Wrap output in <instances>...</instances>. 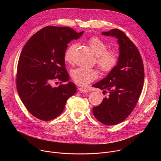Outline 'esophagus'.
<instances>
[{"mask_svg": "<svg viewBox=\"0 0 161 161\" xmlns=\"http://www.w3.org/2000/svg\"><path fill=\"white\" fill-rule=\"evenodd\" d=\"M80 90L81 92H89V90L88 88H86V87H83V86H81L80 87Z\"/></svg>", "mask_w": 161, "mask_h": 161, "instance_id": "34e87169", "label": "esophagus"}]
</instances>
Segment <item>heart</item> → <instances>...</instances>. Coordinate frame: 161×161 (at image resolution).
I'll return each instance as SVG.
<instances>
[{
	"instance_id": "b5f03b06",
	"label": "heart",
	"mask_w": 161,
	"mask_h": 161,
	"mask_svg": "<svg viewBox=\"0 0 161 161\" xmlns=\"http://www.w3.org/2000/svg\"><path fill=\"white\" fill-rule=\"evenodd\" d=\"M92 53L96 57V63L100 69L103 72H108L117 64L119 54L117 51L114 49L107 50V44L98 37L93 36L87 41ZM76 47L75 44H71L65 52L64 60L69 64L73 62V53ZM98 76L97 71L95 69L77 68L71 71L73 80L76 84L85 86L88 83L94 81Z\"/></svg>"
}]
</instances>
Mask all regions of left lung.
I'll list each match as a JSON object with an SVG mask.
<instances>
[{"mask_svg":"<svg viewBox=\"0 0 161 161\" xmlns=\"http://www.w3.org/2000/svg\"><path fill=\"white\" fill-rule=\"evenodd\" d=\"M103 35L117 39L119 57L117 65L100 81L93 85L108 96L97 106L93 107L94 117L106 125L118 124L126 119L135 108L144 82V67L135 44L124 32L111 29Z\"/></svg>","mask_w":161,"mask_h":161,"instance_id":"obj_1","label":"left lung"}]
</instances>
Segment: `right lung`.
Listing matches in <instances>:
<instances>
[{"label":"right lung","mask_w":161,"mask_h":161,"mask_svg":"<svg viewBox=\"0 0 161 161\" xmlns=\"http://www.w3.org/2000/svg\"><path fill=\"white\" fill-rule=\"evenodd\" d=\"M83 32L67 27L47 26L34 34L23 48L18 63L16 88L22 103L37 119H55L63 111L67 100L76 93L73 82L57 87L52 83L55 79L62 82L69 80L64 53L67 44Z\"/></svg>","instance_id":"add662e5"}]
</instances>
